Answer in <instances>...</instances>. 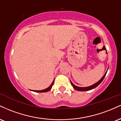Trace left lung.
Wrapping results in <instances>:
<instances>
[{"label":"left lung","instance_id":"8db88e82","mask_svg":"<svg viewBox=\"0 0 121 121\" xmlns=\"http://www.w3.org/2000/svg\"><path fill=\"white\" fill-rule=\"evenodd\" d=\"M108 70H107V71L106 72V73H105V74L103 76H102V77L101 78L100 80H99L98 82H97L96 83H95V84L92 85H91L89 86H87V87H79V86H76L75 85H74L72 83V82L70 81V83H71L72 86L73 87V88L74 89L77 90V91H90V90H91L93 89H94L95 87H96L97 86L99 85V84H101V82H102V81H103V80L104 79V78H105V76H106V73L107 72H108Z\"/></svg>","mask_w":121,"mask_h":121}]
</instances>
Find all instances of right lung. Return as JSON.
I'll return each mask as SVG.
<instances>
[{
  "instance_id": "obj_1",
  "label": "right lung",
  "mask_w": 121,
  "mask_h": 121,
  "mask_svg": "<svg viewBox=\"0 0 121 121\" xmlns=\"http://www.w3.org/2000/svg\"><path fill=\"white\" fill-rule=\"evenodd\" d=\"M53 83H54V81H53V82L51 84V85L49 86V87H47V88L45 89H43V90H41V91H34L33 90V91H35V92H37V93H44V92H47V91H49L51 89V88H52L53 85Z\"/></svg>"
}]
</instances>
